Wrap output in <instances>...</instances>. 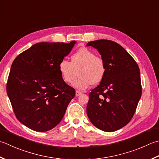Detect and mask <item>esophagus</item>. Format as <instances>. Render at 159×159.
I'll return each mask as SVG.
<instances>
[{
    "label": "esophagus",
    "mask_w": 159,
    "mask_h": 159,
    "mask_svg": "<svg viewBox=\"0 0 159 159\" xmlns=\"http://www.w3.org/2000/svg\"><path fill=\"white\" fill-rule=\"evenodd\" d=\"M80 94H82V93L80 92H79V91H76V96H80Z\"/></svg>",
    "instance_id": "esophagus-1"
}]
</instances>
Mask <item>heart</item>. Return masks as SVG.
I'll use <instances>...</instances> for the list:
<instances>
[{
    "label": "heart",
    "mask_w": 159,
    "mask_h": 159,
    "mask_svg": "<svg viewBox=\"0 0 159 159\" xmlns=\"http://www.w3.org/2000/svg\"><path fill=\"white\" fill-rule=\"evenodd\" d=\"M79 79L72 84L78 90H85L92 85L101 81L106 71L103 58L96 56L90 49L83 48L71 56V62L63 59L58 64V71L63 81L71 83L76 76L78 70Z\"/></svg>",
    "instance_id": "heart-1"
}]
</instances>
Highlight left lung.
I'll use <instances>...</instances> for the list:
<instances>
[{"instance_id":"1","label":"left lung","mask_w":159,"mask_h":159,"mask_svg":"<svg viewBox=\"0 0 159 159\" xmlns=\"http://www.w3.org/2000/svg\"><path fill=\"white\" fill-rule=\"evenodd\" d=\"M87 46L97 49L106 65L103 79L89 94L88 116L99 129L116 131L131 120L141 98L139 67L129 53L112 40H97Z\"/></svg>"}]
</instances>
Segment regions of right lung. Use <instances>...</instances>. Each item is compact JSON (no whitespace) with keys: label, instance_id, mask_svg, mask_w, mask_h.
I'll return each mask as SVG.
<instances>
[{"label":"right lung","instance_id":"right-lung-1","mask_svg":"<svg viewBox=\"0 0 159 159\" xmlns=\"http://www.w3.org/2000/svg\"><path fill=\"white\" fill-rule=\"evenodd\" d=\"M39 43L12 63L7 93L17 119L36 132H46L63 119L75 90L62 79L58 64L76 44Z\"/></svg>","mask_w":159,"mask_h":159}]
</instances>
